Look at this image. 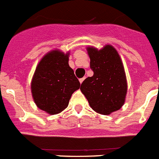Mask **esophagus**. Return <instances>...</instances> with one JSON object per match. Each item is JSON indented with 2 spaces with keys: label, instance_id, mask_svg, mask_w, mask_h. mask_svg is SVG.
<instances>
[{
  "label": "esophagus",
  "instance_id": "obj_1",
  "mask_svg": "<svg viewBox=\"0 0 159 159\" xmlns=\"http://www.w3.org/2000/svg\"><path fill=\"white\" fill-rule=\"evenodd\" d=\"M85 79H86V77H85V76L83 77V78H81V79H80V84H82L83 81H84Z\"/></svg>",
  "mask_w": 159,
  "mask_h": 159
}]
</instances>
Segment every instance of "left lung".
<instances>
[{
  "mask_svg": "<svg viewBox=\"0 0 159 159\" xmlns=\"http://www.w3.org/2000/svg\"><path fill=\"white\" fill-rule=\"evenodd\" d=\"M88 52L94 74L84 80L81 92L95 111L109 115L121 108L127 94V80L121 59L111 45L101 50L88 48Z\"/></svg>",
  "mask_w": 159,
  "mask_h": 159,
  "instance_id": "8db88e82",
  "label": "left lung"
}]
</instances>
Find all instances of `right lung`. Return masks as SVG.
Instances as JSON below:
<instances>
[{
  "label": "right lung",
  "mask_w": 159,
  "mask_h": 159,
  "mask_svg": "<svg viewBox=\"0 0 159 159\" xmlns=\"http://www.w3.org/2000/svg\"><path fill=\"white\" fill-rule=\"evenodd\" d=\"M80 87V81L68 64V54L58 50L42 58L31 84L36 106L50 115L64 111Z\"/></svg>",
  "instance_id": "obj_1"
}]
</instances>
